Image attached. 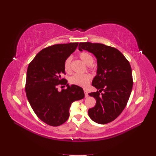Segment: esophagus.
<instances>
[{"label": "esophagus", "mask_w": 156, "mask_h": 156, "mask_svg": "<svg viewBox=\"0 0 156 156\" xmlns=\"http://www.w3.org/2000/svg\"><path fill=\"white\" fill-rule=\"evenodd\" d=\"M84 96H85V98H87L88 96V92L85 89H84Z\"/></svg>", "instance_id": "obj_1"}]
</instances>
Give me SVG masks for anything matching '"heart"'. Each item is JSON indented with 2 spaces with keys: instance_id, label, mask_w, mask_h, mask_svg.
Wrapping results in <instances>:
<instances>
[{
  "instance_id": "1",
  "label": "heart",
  "mask_w": 156,
  "mask_h": 156,
  "mask_svg": "<svg viewBox=\"0 0 156 156\" xmlns=\"http://www.w3.org/2000/svg\"><path fill=\"white\" fill-rule=\"evenodd\" d=\"M79 56L86 65L90 66L94 62V58L92 57V56L90 54L87 53V52H81V53H79ZM71 60H72L71 57H68L65 60L64 63V69L65 72L68 73H69L71 72ZM90 79L91 75L88 73H76L70 77L69 82L77 86L86 87L88 84Z\"/></svg>"
}]
</instances>
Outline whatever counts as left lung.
<instances>
[{
  "instance_id": "1",
  "label": "left lung",
  "mask_w": 156,
  "mask_h": 156,
  "mask_svg": "<svg viewBox=\"0 0 156 156\" xmlns=\"http://www.w3.org/2000/svg\"><path fill=\"white\" fill-rule=\"evenodd\" d=\"M79 50L88 51L97 59V75L92 85L99 91L88 94L96 100L88 115L98 124L109 123L121 114L129 100L133 84L130 64L120 51L102 44L81 42Z\"/></svg>"
}]
</instances>
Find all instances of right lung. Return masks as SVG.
<instances>
[{"instance_id": "right-lung-1", "label": "right lung", "mask_w": 156, "mask_h": 156, "mask_svg": "<svg viewBox=\"0 0 156 156\" xmlns=\"http://www.w3.org/2000/svg\"><path fill=\"white\" fill-rule=\"evenodd\" d=\"M79 43L56 44L40 51L29 64L25 84L26 95L32 108L39 119L51 126L67 121L72 103L84 98L83 89L67 84L61 76L65 73V60L77 49ZM58 84L67 88L60 92Z\"/></svg>"}]
</instances>
